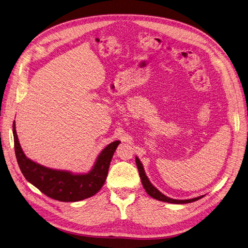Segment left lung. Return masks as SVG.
Listing matches in <instances>:
<instances>
[{
  "label": "left lung",
  "mask_w": 248,
  "mask_h": 248,
  "mask_svg": "<svg viewBox=\"0 0 248 248\" xmlns=\"http://www.w3.org/2000/svg\"><path fill=\"white\" fill-rule=\"evenodd\" d=\"M136 162H137V167H138V169H139L140 176V179H141V184H142V186H143L145 191L147 192V194L151 195L152 197H154V199H155V200H157V201H160V202H164L181 204V203L193 202L199 201V200H201V199H202V197H203V195H201V196H199V197H195V199L186 200V201H180V200H173V199H170V197L166 196V195L162 194L157 188H155V187L152 185L150 179H148L147 176L145 175V172H144L142 164H141L140 160L138 157H136Z\"/></svg>",
  "instance_id": "left-lung-1"
}]
</instances>
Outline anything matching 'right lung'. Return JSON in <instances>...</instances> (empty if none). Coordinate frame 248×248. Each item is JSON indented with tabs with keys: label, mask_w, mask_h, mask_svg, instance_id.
<instances>
[{
	"label": "right lung",
	"mask_w": 248,
	"mask_h": 248,
	"mask_svg": "<svg viewBox=\"0 0 248 248\" xmlns=\"http://www.w3.org/2000/svg\"><path fill=\"white\" fill-rule=\"evenodd\" d=\"M13 134L16 161L26 179L46 196L63 202H75L89 199L103 187L110 160L121 142L115 140L105 147L89 173L74 174L70 171L43 167L28 158L20 145L15 122Z\"/></svg>",
	"instance_id": "right-lung-1"
}]
</instances>
